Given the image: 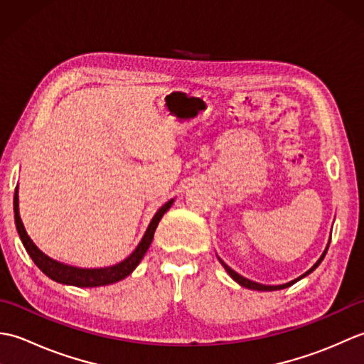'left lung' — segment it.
Here are the masks:
<instances>
[{
  "mask_svg": "<svg viewBox=\"0 0 364 364\" xmlns=\"http://www.w3.org/2000/svg\"><path fill=\"white\" fill-rule=\"evenodd\" d=\"M328 245H330V242L327 244V247H326V250H323V253L321 255V258L316 261V264L310 269V270H306V272L304 274V275H300L299 278H296V280H292V282H289V283H286V284H278V286H269V284H261V283H257V282H252V280H249V278H245V277H242V275H239L237 272H235L233 269H231L230 266H227L225 262H223L220 258H219V261L222 262V266L225 267V270L228 272V275L233 278V280L236 282V283H239L241 286H244V288H249V289H255V291H278V289H284V288H289L291 284H294L296 282H299L300 278H304V277H306L308 274H311L313 270L318 267L321 262H322V259H323V257H326V253H327V250H328Z\"/></svg>",
  "mask_w": 364,
  "mask_h": 364,
  "instance_id": "obj_1",
  "label": "left lung"
}]
</instances>
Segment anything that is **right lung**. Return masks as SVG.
Segmentation results:
<instances>
[{
	"label": "right lung",
	"mask_w": 364,
	"mask_h": 364,
	"mask_svg": "<svg viewBox=\"0 0 364 364\" xmlns=\"http://www.w3.org/2000/svg\"><path fill=\"white\" fill-rule=\"evenodd\" d=\"M172 203H173V198L168 200L166 205H162L159 208L158 213L154 214V218L151 219L149 228H146L142 241L139 242L136 250L131 253L127 259H123L122 262H119V264H114L111 267H100V269H81V267L63 264V262L51 259L50 257H46L43 252L38 250L37 245L31 241V237L28 236L25 227H23V222L20 219L17 189H15V194H14V218H15V225H17L18 236L21 239L23 245H25L28 255L33 258L34 264L41 269L46 277H50L51 280L58 283L78 286V288H97V286H105V284L120 282L133 272L139 262H141V259L144 258L146 250H149L161 218L168 211V208L172 206Z\"/></svg>",
	"instance_id": "obj_1"
}]
</instances>
